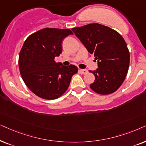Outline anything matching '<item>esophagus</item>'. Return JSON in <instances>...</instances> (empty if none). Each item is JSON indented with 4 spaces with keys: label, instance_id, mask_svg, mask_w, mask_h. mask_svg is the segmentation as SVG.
Here are the masks:
<instances>
[{
    "label": "esophagus",
    "instance_id": "1",
    "mask_svg": "<svg viewBox=\"0 0 146 146\" xmlns=\"http://www.w3.org/2000/svg\"><path fill=\"white\" fill-rule=\"evenodd\" d=\"M79 71L81 73H82V74H83V75H85V74H86V73H87V70H86V69H79Z\"/></svg>",
    "mask_w": 146,
    "mask_h": 146
}]
</instances>
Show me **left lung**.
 <instances>
[{
  "instance_id": "8db88e82",
  "label": "left lung",
  "mask_w": 146,
  "mask_h": 146,
  "mask_svg": "<svg viewBox=\"0 0 146 146\" xmlns=\"http://www.w3.org/2000/svg\"><path fill=\"white\" fill-rule=\"evenodd\" d=\"M72 31L98 61L96 71H89L96 78L90 85L91 89L101 95L117 91L125 80L129 65V51L124 38L116 31L99 23Z\"/></svg>"
}]
</instances>
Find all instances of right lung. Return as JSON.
<instances>
[{
	"mask_svg": "<svg viewBox=\"0 0 146 146\" xmlns=\"http://www.w3.org/2000/svg\"><path fill=\"white\" fill-rule=\"evenodd\" d=\"M73 34L70 29L44 28L25 40L19 53V70L25 85L36 96L55 100L67 90L78 69L56 63L55 57L61 53L62 40Z\"/></svg>",
	"mask_w": 146,
	"mask_h": 146,
	"instance_id": "1",
	"label": "right lung"
}]
</instances>
